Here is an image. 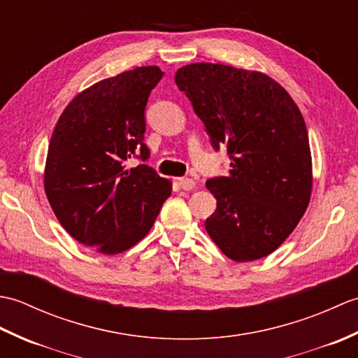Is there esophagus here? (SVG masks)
<instances>
[{"label": "esophagus", "mask_w": 358, "mask_h": 358, "mask_svg": "<svg viewBox=\"0 0 358 358\" xmlns=\"http://www.w3.org/2000/svg\"><path fill=\"white\" fill-rule=\"evenodd\" d=\"M180 186L183 191H192L195 187V181L192 178H180Z\"/></svg>", "instance_id": "34e87169"}]
</instances>
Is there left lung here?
Segmentation results:
<instances>
[{
    "label": "left lung",
    "instance_id": "1",
    "mask_svg": "<svg viewBox=\"0 0 358 358\" xmlns=\"http://www.w3.org/2000/svg\"><path fill=\"white\" fill-rule=\"evenodd\" d=\"M212 148L231 158L227 177L206 181L217 209L209 237L235 262L273 252L299 224L313 187L309 136L300 109L260 72L195 63L175 73Z\"/></svg>",
    "mask_w": 358,
    "mask_h": 358
}]
</instances>
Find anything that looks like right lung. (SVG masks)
Masks as SVG:
<instances>
[{
	"instance_id": "add662e5",
	"label": "right lung",
	"mask_w": 358,
	"mask_h": 358,
	"mask_svg": "<svg viewBox=\"0 0 358 358\" xmlns=\"http://www.w3.org/2000/svg\"><path fill=\"white\" fill-rule=\"evenodd\" d=\"M164 72L136 67L98 81L64 109L52 134L44 189L58 222L81 245L120 254L144 238L171 181L144 164L146 104ZM143 162L132 170L129 157Z\"/></svg>"
}]
</instances>
